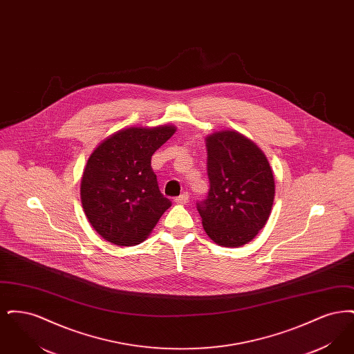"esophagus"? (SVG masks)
Here are the masks:
<instances>
[{"label": "esophagus", "mask_w": 354, "mask_h": 354, "mask_svg": "<svg viewBox=\"0 0 354 354\" xmlns=\"http://www.w3.org/2000/svg\"><path fill=\"white\" fill-rule=\"evenodd\" d=\"M188 201H189L188 192H183L182 195H179V196L175 198V203H178V204H185Z\"/></svg>", "instance_id": "obj_1"}]
</instances>
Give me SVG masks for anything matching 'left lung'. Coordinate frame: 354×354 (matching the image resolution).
Returning a JSON list of instances; mask_svg holds the SVG:
<instances>
[{"label":"left lung","instance_id":"left-lung-1","mask_svg":"<svg viewBox=\"0 0 354 354\" xmlns=\"http://www.w3.org/2000/svg\"><path fill=\"white\" fill-rule=\"evenodd\" d=\"M209 191L196 203L203 227L216 244L240 247L251 241L270 218L274 179L260 149L235 131L207 138Z\"/></svg>","mask_w":354,"mask_h":354}]
</instances>
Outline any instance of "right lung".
<instances>
[{"label": "right lung", "instance_id": "right-lung-1", "mask_svg": "<svg viewBox=\"0 0 354 354\" xmlns=\"http://www.w3.org/2000/svg\"><path fill=\"white\" fill-rule=\"evenodd\" d=\"M175 133L172 126L118 131L90 155L81 183L84 214L94 230L120 247L142 243L171 201L159 189L151 156Z\"/></svg>", "mask_w": 354, "mask_h": 354}]
</instances>
